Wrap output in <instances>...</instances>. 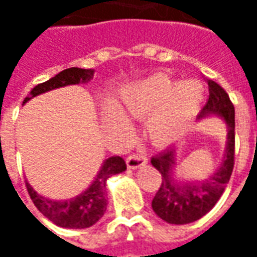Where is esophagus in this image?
Instances as JSON below:
<instances>
[{"label": "esophagus", "instance_id": "obj_1", "mask_svg": "<svg viewBox=\"0 0 257 257\" xmlns=\"http://www.w3.org/2000/svg\"><path fill=\"white\" fill-rule=\"evenodd\" d=\"M147 162H149V160L145 156H140V154H135V156H131L126 158V165H128L129 169L143 168Z\"/></svg>", "mask_w": 257, "mask_h": 257}]
</instances>
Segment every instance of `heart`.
Here are the masks:
<instances>
[{
	"label": "heart",
	"mask_w": 257,
	"mask_h": 257,
	"mask_svg": "<svg viewBox=\"0 0 257 257\" xmlns=\"http://www.w3.org/2000/svg\"><path fill=\"white\" fill-rule=\"evenodd\" d=\"M205 88L198 79L175 81L158 73L129 85L121 99L125 111L132 117L152 115L147 121V134L158 145H168L184 134L199 111ZM107 115L122 123V115L115 107H107Z\"/></svg>",
	"instance_id": "1"
}]
</instances>
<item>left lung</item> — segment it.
I'll use <instances>...</instances> for the list:
<instances>
[{"label": "left lung", "mask_w": 257, "mask_h": 257, "mask_svg": "<svg viewBox=\"0 0 257 257\" xmlns=\"http://www.w3.org/2000/svg\"><path fill=\"white\" fill-rule=\"evenodd\" d=\"M209 99L201 110L198 119L216 115L227 125V142L224 157L215 172L204 180L176 179V147L172 146L161 154L151 158V164L161 173L162 183L153 198L151 206L158 217L171 224H187L198 220L209 212L221 194L234 168L235 146V111L227 92L220 85L209 79Z\"/></svg>", "instance_id": "8db88e82"}]
</instances>
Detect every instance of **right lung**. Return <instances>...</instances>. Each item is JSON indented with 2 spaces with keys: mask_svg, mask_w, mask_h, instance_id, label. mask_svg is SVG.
<instances>
[{
  "mask_svg": "<svg viewBox=\"0 0 257 257\" xmlns=\"http://www.w3.org/2000/svg\"><path fill=\"white\" fill-rule=\"evenodd\" d=\"M93 74L95 70L92 68H66L51 79L34 86L31 89L30 96H27L23 100V104L33 97L49 90L63 88L67 85L86 84L93 78ZM125 169L126 164L121 157H110L104 160L95 180L90 183L88 189L77 197L62 201L40 195L27 182L26 187L37 209L56 226L64 228H88L93 226L96 221L100 220L107 209V179L111 178L112 175L123 172Z\"/></svg>",
  "mask_w": 257,
  "mask_h": 257,
  "instance_id": "1",
  "label": "right lung"
}]
</instances>
